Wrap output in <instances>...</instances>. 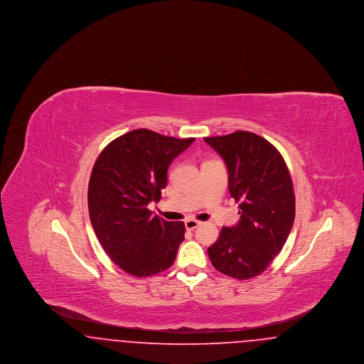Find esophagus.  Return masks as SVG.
Listing matches in <instances>:
<instances>
[{
  "label": "esophagus",
  "instance_id": "esophagus-1",
  "mask_svg": "<svg viewBox=\"0 0 364 364\" xmlns=\"http://www.w3.org/2000/svg\"><path fill=\"white\" fill-rule=\"evenodd\" d=\"M200 224H202V223H200V221H196V220H187V221H186V229H187V230H193V229H196Z\"/></svg>",
  "mask_w": 364,
  "mask_h": 364
}]
</instances>
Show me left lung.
Wrapping results in <instances>:
<instances>
[{
  "label": "left lung",
  "mask_w": 364,
  "mask_h": 364,
  "mask_svg": "<svg viewBox=\"0 0 364 364\" xmlns=\"http://www.w3.org/2000/svg\"><path fill=\"white\" fill-rule=\"evenodd\" d=\"M225 161L230 196L240 221L223 228L208 247L213 266L229 277L250 279L263 273L287 242L294 221V192L277 149L248 131L205 138Z\"/></svg>",
  "instance_id": "left-lung-1"
}]
</instances>
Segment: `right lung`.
<instances>
[{
  "mask_svg": "<svg viewBox=\"0 0 364 364\" xmlns=\"http://www.w3.org/2000/svg\"><path fill=\"white\" fill-rule=\"evenodd\" d=\"M193 138L134 129L110 141L97 158L88 183L91 225L105 252L125 273L149 277L169 269L184 240V223L153 215L168 168Z\"/></svg>",
  "mask_w": 364,
  "mask_h": 364,
  "instance_id": "obj_1",
  "label": "right lung"
}]
</instances>
